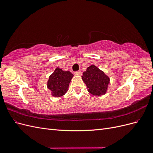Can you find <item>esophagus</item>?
<instances>
[{
  "instance_id": "34e87169",
  "label": "esophagus",
  "mask_w": 153,
  "mask_h": 153,
  "mask_svg": "<svg viewBox=\"0 0 153 153\" xmlns=\"http://www.w3.org/2000/svg\"><path fill=\"white\" fill-rule=\"evenodd\" d=\"M75 75H79V76H80V75H82V73L81 72V71H75Z\"/></svg>"
}]
</instances>
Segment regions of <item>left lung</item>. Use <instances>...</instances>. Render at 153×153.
I'll list each match as a JSON object with an SVG mask.
<instances>
[{"instance_id":"obj_1","label":"left lung","mask_w":153,"mask_h":153,"mask_svg":"<svg viewBox=\"0 0 153 153\" xmlns=\"http://www.w3.org/2000/svg\"><path fill=\"white\" fill-rule=\"evenodd\" d=\"M87 91L94 96H100L106 94L110 84V78L98 67L92 65L87 68L82 76Z\"/></svg>"}]
</instances>
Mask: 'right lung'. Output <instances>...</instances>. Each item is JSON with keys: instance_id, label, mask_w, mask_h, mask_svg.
I'll use <instances>...</instances> for the list:
<instances>
[{"instance_id": "obj_1", "label": "right lung", "mask_w": 153, "mask_h": 153, "mask_svg": "<svg viewBox=\"0 0 153 153\" xmlns=\"http://www.w3.org/2000/svg\"><path fill=\"white\" fill-rule=\"evenodd\" d=\"M73 77V75L70 71H64L59 68L55 69L47 82V87L51 91L52 96L58 98L65 94Z\"/></svg>"}]
</instances>
